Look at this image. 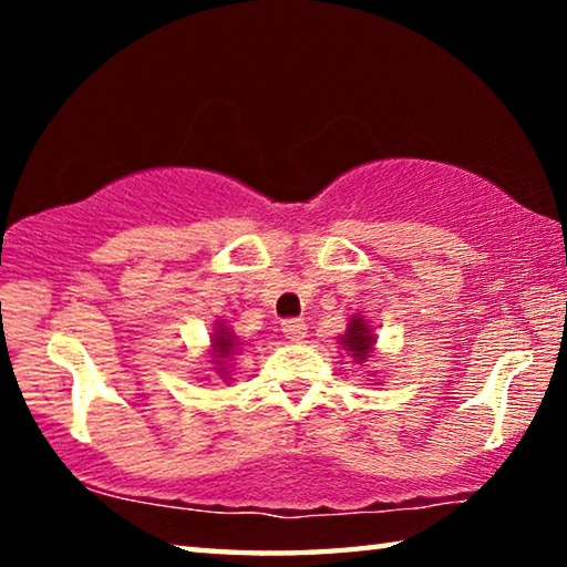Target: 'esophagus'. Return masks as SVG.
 <instances>
[{"mask_svg": "<svg viewBox=\"0 0 567 567\" xmlns=\"http://www.w3.org/2000/svg\"><path fill=\"white\" fill-rule=\"evenodd\" d=\"M282 332H285L287 340L297 342V340H302L305 334H307V324H305L302 320H297V318L285 320V322H282Z\"/></svg>", "mask_w": 567, "mask_h": 567, "instance_id": "34e87169", "label": "esophagus"}]
</instances>
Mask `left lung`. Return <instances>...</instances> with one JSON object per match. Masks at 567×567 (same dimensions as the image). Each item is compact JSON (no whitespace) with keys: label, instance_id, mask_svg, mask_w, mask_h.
Instances as JSON below:
<instances>
[{"label":"left lung","instance_id":"obj_1","mask_svg":"<svg viewBox=\"0 0 567 567\" xmlns=\"http://www.w3.org/2000/svg\"><path fill=\"white\" fill-rule=\"evenodd\" d=\"M340 344L352 354L354 362H364L370 358L372 348H375V334L370 332L368 320L362 315H352L348 330L340 338Z\"/></svg>","mask_w":567,"mask_h":567}]
</instances>
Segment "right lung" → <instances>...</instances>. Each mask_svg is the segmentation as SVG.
<instances>
[{
    "instance_id": "add662e5",
    "label": "right lung",
    "mask_w": 567,
    "mask_h": 567,
    "mask_svg": "<svg viewBox=\"0 0 567 567\" xmlns=\"http://www.w3.org/2000/svg\"><path fill=\"white\" fill-rule=\"evenodd\" d=\"M237 348L239 342L235 338V332L227 328V324L219 320L215 324V334H213V358H215V364L219 370V375H227V368H225V360L233 358V354H237Z\"/></svg>"
}]
</instances>
